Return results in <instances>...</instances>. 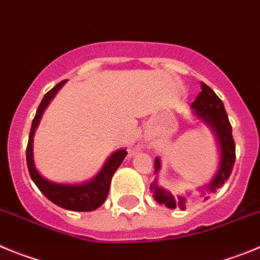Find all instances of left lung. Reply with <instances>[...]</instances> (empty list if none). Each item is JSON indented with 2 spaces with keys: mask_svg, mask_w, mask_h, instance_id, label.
Listing matches in <instances>:
<instances>
[{
  "mask_svg": "<svg viewBox=\"0 0 260 260\" xmlns=\"http://www.w3.org/2000/svg\"><path fill=\"white\" fill-rule=\"evenodd\" d=\"M191 107L196 110L198 118L202 119L205 123L212 128L216 135L219 144H220V167L217 171L216 176L214 177L210 184L209 189L214 191L216 188H220L225 180H228L229 175L232 172L236 160V145L232 136V125L229 123L228 115L224 109L223 101L215 94L214 90L209 85L201 81V92L197 95L196 101L191 104ZM159 159L155 158V172L159 170ZM150 189L153 190V197L160 205H166L170 209L180 207L185 209V198H175L170 191L162 188H158L155 184H151Z\"/></svg>",
  "mask_w": 260,
  "mask_h": 260,
  "instance_id": "8db88e82",
  "label": "left lung"
}]
</instances>
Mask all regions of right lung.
I'll list each match as a JSON object with an SVG mask.
<instances>
[{
	"mask_svg": "<svg viewBox=\"0 0 260 260\" xmlns=\"http://www.w3.org/2000/svg\"><path fill=\"white\" fill-rule=\"evenodd\" d=\"M64 83H66V80L58 83L53 89H50L44 95L43 101L39 105L36 115L32 120L31 132H29V137H28L27 150H25L28 171H29L31 179L34 180L37 188L53 203H55L62 209L71 210V211H93L97 207H100L106 200L111 177L115 174V171L118 170L121 162L124 160L127 151L119 150L114 153L109 158L101 172L92 181L86 182L84 185H62V184H54V182L48 181L37 172L34 159H32V141H34L35 129L39 124L40 118L43 115L45 107L48 106L51 98L54 97L55 93L62 88Z\"/></svg>",
	"mask_w": 260,
	"mask_h": 260,
	"instance_id": "obj_1",
	"label": "right lung"
}]
</instances>
